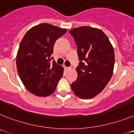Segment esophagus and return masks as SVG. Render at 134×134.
<instances>
[{
  "label": "esophagus",
  "instance_id": "34e87169",
  "mask_svg": "<svg viewBox=\"0 0 134 134\" xmlns=\"http://www.w3.org/2000/svg\"><path fill=\"white\" fill-rule=\"evenodd\" d=\"M64 70L66 71H68L70 69V67H66V66H64Z\"/></svg>",
  "mask_w": 134,
  "mask_h": 134
}]
</instances>
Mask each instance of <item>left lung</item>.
I'll return each mask as SVG.
<instances>
[{
	"mask_svg": "<svg viewBox=\"0 0 134 134\" xmlns=\"http://www.w3.org/2000/svg\"><path fill=\"white\" fill-rule=\"evenodd\" d=\"M77 46L80 60L77 79L71 84L76 95L91 99L105 88L111 79L115 64L113 46L100 29L82 26L69 31Z\"/></svg>",
	"mask_w": 134,
	"mask_h": 134,
	"instance_id": "left-lung-1",
	"label": "left lung"
}]
</instances>
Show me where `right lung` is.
<instances>
[{
    "label": "right lung",
    "instance_id": "right-lung-1",
    "mask_svg": "<svg viewBox=\"0 0 134 134\" xmlns=\"http://www.w3.org/2000/svg\"><path fill=\"white\" fill-rule=\"evenodd\" d=\"M66 31L42 23L32 27L23 37L16 55V68L25 88L33 94H52L63 76V68L52 62L51 55L55 41Z\"/></svg>",
    "mask_w": 134,
    "mask_h": 134
}]
</instances>
